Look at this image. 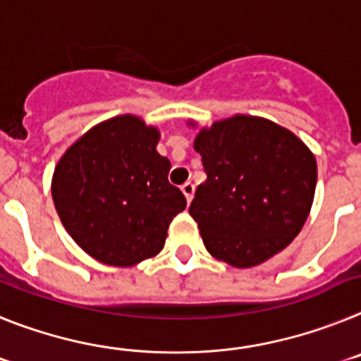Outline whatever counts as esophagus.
I'll use <instances>...</instances> for the list:
<instances>
[{
    "mask_svg": "<svg viewBox=\"0 0 361 361\" xmlns=\"http://www.w3.org/2000/svg\"><path fill=\"white\" fill-rule=\"evenodd\" d=\"M181 192L185 194V200H187V202H190V200H192V196H194V183L187 181V183L181 185Z\"/></svg>",
    "mask_w": 361,
    "mask_h": 361,
    "instance_id": "1",
    "label": "esophagus"
}]
</instances>
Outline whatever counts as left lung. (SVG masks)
<instances>
[{
  "mask_svg": "<svg viewBox=\"0 0 361 361\" xmlns=\"http://www.w3.org/2000/svg\"><path fill=\"white\" fill-rule=\"evenodd\" d=\"M189 127H198L190 120ZM207 180L189 214L207 250L238 269L256 267L289 245L309 218L318 167L289 128L234 114L194 137Z\"/></svg>",
  "mask_w": 361,
  "mask_h": 361,
  "instance_id": "obj_1",
  "label": "left lung"
}]
</instances>
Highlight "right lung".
<instances>
[{"mask_svg": "<svg viewBox=\"0 0 361 361\" xmlns=\"http://www.w3.org/2000/svg\"><path fill=\"white\" fill-rule=\"evenodd\" d=\"M158 142V127L140 116H114L78 137L56 165V212L72 240L105 265L133 267L159 255L187 205L169 183L171 161Z\"/></svg>", "mask_w": 361, "mask_h": 361, "instance_id": "obj_1", "label": "right lung"}]
</instances>
